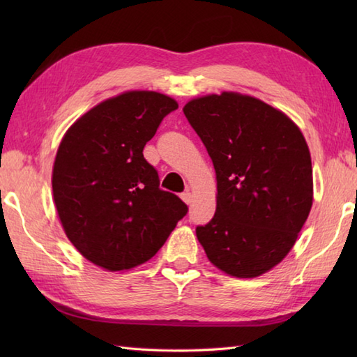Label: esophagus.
I'll return each mask as SVG.
<instances>
[{
    "mask_svg": "<svg viewBox=\"0 0 357 357\" xmlns=\"http://www.w3.org/2000/svg\"><path fill=\"white\" fill-rule=\"evenodd\" d=\"M181 199H183L185 204H190L192 202V193L190 192L181 193Z\"/></svg>",
    "mask_w": 357,
    "mask_h": 357,
    "instance_id": "1",
    "label": "esophagus"
}]
</instances>
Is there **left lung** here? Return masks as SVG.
<instances>
[{"label":"left lung","instance_id":"8db88e82","mask_svg":"<svg viewBox=\"0 0 357 357\" xmlns=\"http://www.w3.org/2000/svg\"><path fill=\"white\" fill-rule=\"evenodd\" d=\"M184 115L213 161L216 213L196 236L227 275L256 278L293 248L313 204L304 135L253 96L222 92L188 101Z\"/></svg>","mask_w":357,"mask_h":357}]
</instances>
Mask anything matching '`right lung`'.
Returning <instances> with one entry per match:
<instances>
[{"mask_svg": "<svg viewBox=\"0 0 357 357\" xmlns=\"http://www.w3.org/2000/svg\"><path fill=\"white\" fill-rule=\"evenodd\" d=\"M178 102L133 90L95 105L59 144L53 201L67 238L95 265L128 270L153 257L188 211L159 188L156 169L142 155Z\"/></svg>", "mask_w": 357, "mask_h": 357, "instance_id": "1", "label": "right lung"}]
</instances>
